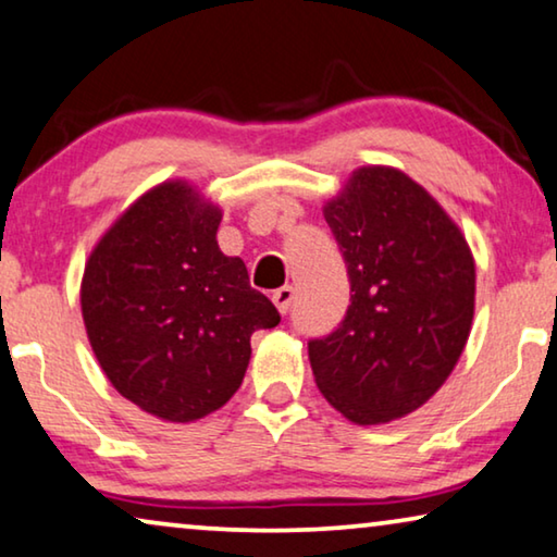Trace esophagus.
I'll use <instances>...</instances> for the list:
<instances>
[{
	"label": "esophagus",
	"mask_w": 557,
	"mask_h": 557,
	"mask_svg": "<svg viewBox=\"0 0 557 557\" xmlns=\"http://www.w3.org/2000/svg\"><path fill=\"white\" fill-rule=\"evenodd\" d=\"M293 297H295V289L285 285V287H280V289H275V293H272V302H275L277 310L285 314L289 310V305H293Z\"/></svg>",
	"instance_id": "esophagus-1"
}]
</instances>
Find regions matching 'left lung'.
Listing matches in <instances>:
<instances>
[{
	"label": "left lung",
	"mask_w": 557,
	"mask_h": 557,
	"mask_svg": "<svg viewBox=\"0 0 557 557\" xmlns=\"http://www.w3.org/2000/svg\"><path fill=\"white\" fill-rule=\"evenodd\" d=\"M350 305L307 345L314 383L355 425L422 408L458 364L475 314V260L437 199L403 170L368 164L322 207Z\"/></svg>",
	"instance_id": "left-lung-1"
}]
</instances>
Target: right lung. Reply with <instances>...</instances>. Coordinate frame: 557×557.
Segmentation results:
<instances>
[{"label":"right lung","instance_id":"1","mask_svg":"<svg viewBox=\"0 0 557 557\" xmlns=\"http://www.w3.org/2000/svg\"><path fill=\"white\" fill-rule=\"evenodd\" d=\"M220 205L187 180L137 197L99 237L82 275V320L122 397L164 422L220 410L250 364L255 330L280 312L218 245Z\"/></svg>","mask_w":557,"mask_h":557}]
</instances>
